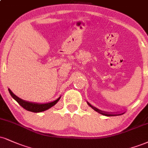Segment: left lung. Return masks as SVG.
Returning a JSON list of instances; mask_svg holds the SVG:
<instances>
[{
  "mask_svg": "<svg viewBox=\"0 0 148 148\" xmlns=\"http://www.w3.org/2000/svg\"><path fill=\"white\" fill-rule=\"evenodd\" d=\"M88 103V105L89 106H90V107H92V108H93V109L95 110V111H97V112H98L99 113H100V114H103V115H105V116H118L119 114H108V113H105V112H101V111H100V110H99L97 109V108H94L93 106H92L90 104V103Z\"/></svg>",
  "mask_w": 148,
  "mask_h": 148,
  "instance_id": "left-lung-1",
  "label": "left lung"
}]
</instances>
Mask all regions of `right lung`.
I'll return each instance as SVG.
<instances>
[{"label": "right lung", "mask_w": 148, "mask_h": 148, "mask_svg": "<svg viewBox=\"0 0 148 148\" xmlns=\"http://www.w3.org/2000/svg\"><path fill=\"white\" fill-rule=\"evenodd\" d=\"M9 92H10V95L12 96V97L13 98L14 100L16 101L17 103H18L21 107H23L25 110L29 112H43L45 111V110H48L49 108L54 106V105L59 101L60 98L59 97L58 99H56V101L51 103H45V104H38V103L27 102V101H25L22 100V99H19V98L17 97L15 94L12 93V92L10 90V89H9Z\"/></svg>", "instance_id": "1"}]
</instances>
